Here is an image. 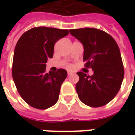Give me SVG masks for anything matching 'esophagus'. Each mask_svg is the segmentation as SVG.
Wrapping results in <instances>:
<instances>
[{
	"mask_svg": "<svg viewBox=\"0 0 135 135\" xmlns=\"http://www.w3.org/2000/svg\"><path fill=\"white\" fill-rule=\"evenodd\" d=\"M73 74V72L71 71H68V75H72Z\"/></svg>",
	"mask_w": 135,
	"mask_h": 135,
	"instance_id": "34e87169",
	"label": "esophagus"
}]
</instances>
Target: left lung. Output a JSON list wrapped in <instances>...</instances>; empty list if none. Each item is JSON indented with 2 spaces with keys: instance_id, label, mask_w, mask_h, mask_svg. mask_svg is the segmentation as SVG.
I'll list each match as a JSON object with an SVG mask.
<instances>
[{
  "instance_id": "left-lung-1",
  "label": "left lung",
  "mask_w": 135,
  "mask_h": 135,
  "mask_svg": "<svg viewBox=\"0 0 135 135\" xmlns=\"http://www.w3.org/2000/svg\"><path fill=\"white\" fill-rule=\"evenodd\" d=\"M70 33L83 44V61L94 74L77 72L76 91L83 103L91 107L106 105L117 95L124 77L119 48L107 32L93 28L70 29Z\"/></svg>"
}]
</instances>
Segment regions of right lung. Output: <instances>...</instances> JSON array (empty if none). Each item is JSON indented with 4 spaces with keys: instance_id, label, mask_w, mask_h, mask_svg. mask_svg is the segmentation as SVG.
<instances>
[{
    "instance_id": "add662e5",
    "label": "right lung",
    "mask_w": 135,
    "mask_h": 135,
    "mask_svg": "<svg viewBox=\"0 0 135 135\" xmlns=\"http://www.w3.org/2000/svg\"><path fill=\"white\" fill-rule=\"evenodd\" d=\"M69 33L68 29L37 27L25 31L16 45L12 75L17 91L32 107L44 110L59 100L60 89L67 77L65 69L46 70L52 58L55 44Z\"/></svg>"
}]
</instances>
